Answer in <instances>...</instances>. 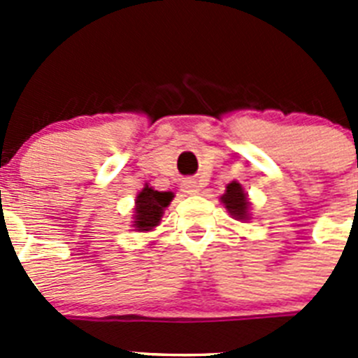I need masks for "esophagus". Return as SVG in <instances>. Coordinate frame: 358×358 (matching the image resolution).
Here are the masks:
<instances>
[{"label": "esophagus", "mask_w": 358, "mask_h": 358, "mask_svg": "<svg viewBox=\"0 0 358 358\" xmlns=\"http://www.w3.org/2000/svg\"><path fill=\"white\" fill-rule=\"evenodd\" d=\"M182 192H186V194H197L199 192V185L195 181H192V179H188V181L182 182Z\"/></svg>", "instance_id": "obj_1"}]
</instances>
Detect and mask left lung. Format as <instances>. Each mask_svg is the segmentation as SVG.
Instances as JSON below:
<instances>
[{
  "mask_svg": "<svg viewBox=\"0 0 358 358\" xmlns=\"http://www.w3.org/2000/svg\"><path fill=\"white\" fill-rule=\"evenodd\" d=\"M224 206L227 208L233 217H236L238 220H248V195L243 194V188L238 185V182H231V185L226 186V194L222 195Z\"/></svg>",
  "mask_w": 358,
  "mask_h": 358,
  "instance_id": "1",
  "label": "left lung"
}]
</instances>
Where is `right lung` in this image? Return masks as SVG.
Masks as SVG:
<instances>
[{"label": "right lung", "mask_w": 358, "mask_h": 358, "mask_svg": "<svg viewBox=\"0 0 358 358\" xmlns=\"http://www.w3.org/2000/svg\"><path fill=\"white\" fill-rule=\"evenodd\" d=\"M172 197V192H157L148 185L145 186L136 199V229L148 231L156 227L159 224L163 210L169 206Z\"/></svg>", "instance_id": "right-lung-1"}]
</instances>
